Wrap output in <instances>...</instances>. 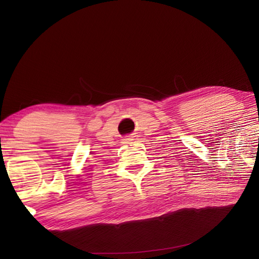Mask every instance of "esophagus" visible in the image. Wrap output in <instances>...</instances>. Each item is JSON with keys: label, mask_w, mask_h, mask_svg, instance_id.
Listing matches in <instances>:
<instances>
[{"label": "esophagus", "mask_w": 259, "mask_h": 259, "mask_svg": "<svg viewBox=\"0 0 259 259\" xmlns=\"http://www.w3.org/2000/svg\"><path fill=\"white\" fill-rule=\"evenodd\" d=\"M134 140V137L133 136H129V137H126V138H124V142L123 143H125V144H129V143H131Z\"/></svg>", "instance_id": "esophagus-1"}]
</instances>
